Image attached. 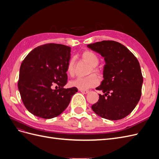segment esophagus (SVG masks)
<instances>
[{
    "mask_svg": "<svg viewBox=\"0 0 159 159\" xmlns=\"http://www.w3.org/2000/svg\"><path fill=\"white\" fill-rule=\"evenodd\" d=\"M80 91L83 94H86V93H89V91L88 90H84V89H80Z\"/></svg>",
    "mask_w": 159,
    "mask_h": 159,
    "instance_id": "34e87169",
    "label": "esophagus"
}]
</instances>
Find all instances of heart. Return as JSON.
Here are the masks:
<instances>
[{
  "label": "heart",
  "instance_id": "1",
  "mask_svg": "<svg viewBox=\"0 0 159 159\" xmlns=\"http://www.w3.org/2000/svg\"><path fill=\"white\" fill-rule=\"evenodd\" d=\"M81 56L83 60L91 66V68H89L88 71V75H89L85 78H78L72 80L70 82V85L71 87L85 90L99 85V80L96 75L102 77L103 71L102 68L98 67L99 63V58L95 53L90 50H85L81 53ZM66 71L67 74L70 76L74 75L75 61L74 58H71L69 60L67 65Z\"/></svg>",
  "mask_w": 159,
  "mask_h": 159
}]
</instances>
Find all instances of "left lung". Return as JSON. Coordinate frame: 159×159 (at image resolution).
<instances>
[{
  "label": "left lung",
  "instance_id": "8db88e82",
  "mask_svg": "<svg viewBox=\"0 0 159 159\" xmlns=\"http://www.w3.org/2000/svg\"><path fill=\"white\" fill-rule=\"evenodd\" d=\"M88 47L104 57V80L96 88L102 90L98 102L91 106L101 117L119 120L136 107L141 96L143 78L137 57L121 43L103 40Z\"/></svg>",
  "mask_w": 159,
  "mask_h": 159
}]
</instances>
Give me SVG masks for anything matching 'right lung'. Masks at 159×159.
<instances>
[{
  "instance_id": "right-lung-1",
  "label": "right lung",
  "mask_w": 159,
  "mask_h": 159,
  "mask_svg": "<svg viewBox=\"0 0 159 159\" xmlns=\"http://www.w3.org/2000/svg\"><path fill=\"white\" fill-rule=\"evenodd\" d=\"M70 52L69 46L49 43L35 48L22 61L18 88L23 104L35 116H58L78 91L76 88H63L68 82L66 68ZM54 85L57 88L53 90Z\"/></svg>"
}]
</instances>
